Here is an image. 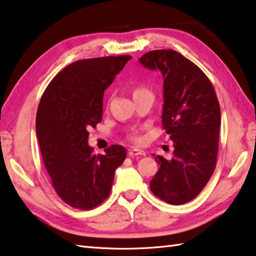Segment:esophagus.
I'll return each instance as SVG.
<instances>
[{"label": "esophagus", "mask_w": 256, "mask_h": 256, "mask_svg": "<svg viewBox=\"0 0 256 256\" xmlns=\"http://www.w3.org/2000/svg\"><path fill=\"white\" fill-rule=\"evenodd\" d=\"M128 156H146V151L141 150V148H131V150H128Z\"/></svg>", "instance_id": "obj_1"}]
</instances>
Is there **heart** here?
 Returning <instances> with one entry per match:
<instances>
[{
	"mask_svg": "<svg viewBox=\"0 0 256 256\" xmlns=\"http://www.w3.org/2000/svg\"><path fill=\"white\" fill-rule=\"evenodd\" d=\"M143 94H151L150 90H148L144 85H138L133 88V97L138 95H143ZM130 140L134 142H138L140 141V138H138L136 134H131V136H130Z\"/></svg>",
	"mask_w": 256,
	"mask_h": 256,
	"instance_id": "heart-1",
	"label": "heart"
}]
</instances>
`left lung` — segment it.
I'll list each match as a JSON object with an SVG mask.
<instances>
[{"label":"left lung","instance_id":"1","mask_svg":"<svg viewBox=\"0 0 256 256\" xmlns=\"http://www.w3.org/2000/svg\"><path fill=\"white\" fill-rule=\"evenodd\" d=\"M140 62L164 76L162 128L174 148L171 160L154 156L160 166L150 189L161 200L182 205L200 194L215 170L220 106L205 72L176 51H148Z\"/></svg>","mask_w":256,"mask_h":256}]
</instances>
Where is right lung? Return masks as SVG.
Returning <instances> with one entry per match:
<instances>
[{
	"mask_svg": "<svg viewBox=\"0 0 256 256\" xmlns=\"http://www.w3.org/2000/svg\"><path fill=\"white\" fill-rule=\"evenodd\" d=\"M131 56L77 60L59 72L46 88L36 118L41 156L51 184L62 200L88 210L100 205L112 189L115 170L126 158L122 146L94 154L90 128L103 116L104 92Z\"/></svg>",
	"mask_w": 256,
	"mask_h": 256,
	"instance_id": "1",
	"label": "right lung"
}]
</instances>
